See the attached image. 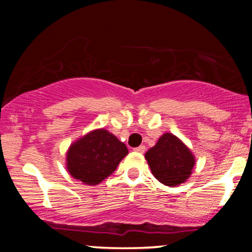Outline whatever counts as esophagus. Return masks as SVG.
<instances>
[{
    "label": "esophagus",
    "mask_w": 252,
    "mask_h": 252,
    "mask_svg": "<svg viewBox=\"0 0 252 252\" xmlns=\"http://www.w3.org/2000/svg\"><path fill=\"white\" fill-rule=\"evenodd\" d=\"M134 150H135L136 153H141V154H143V153L146 152V147L140 146V147H137V148H135Z\"/></svg>",
    "instance_id": "esophagus-1"
}]
</instances>
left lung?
I'll list each match as a JSON object with an SVG mask.
<instances>
[{
    "instance_id": "1",
    "label": "left lung",
    "mask_w": 252,
    "mask_h": 252,
    "mask_svg": "<svg viewBox=\"0 0 252 252\" xmlns=\"http://www.w3.org/2000/svg\"><path fill=\"white\" fill-rule=\"evenodd\" d=\"M144 156L153 175L169 187L189 180L195 164L192 150L172 132H164Z\"/></svg>"
}]
</instances>
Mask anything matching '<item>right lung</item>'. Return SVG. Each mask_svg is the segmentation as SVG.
Instances as JSON below:
<instances>
[{
	"instance_id": "right-lung-1",
	"label": "right lung",
	"mask_w": 252,
	"mask_h": 252,
	"mask_svg": "<svg viewBox=\"0 0 252 252\" xmlns=\"http://www.w3.org/2000/svg\"><path fill=\"white\" fill-rule=\"evenodd\" d=\"M128 148L114 134L94 129L71 143L66 152V169L84 185L96 186L115 172L128 155Z\"/></svg>"
}]
</instances>
